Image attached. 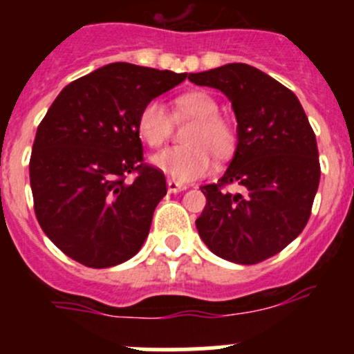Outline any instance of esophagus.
Masks as SVG:
<instances>
[{
	"label": "esophagus",
	"instance_id": "esophagus-1",
	"mask_svg": "<svg viewBox=\"0 0 354 354\" xmlns=\"http://www.w3.org/2000/svg\"><path fill=\"white\" fill-rule=\"evenodd\" d=\"M187 185L178 183V181L174 180H167V192H169V194H178V192H183L187 190Z\"/></svg>",
	"mask_w": 354,
	"mask_h": 354
}]
</instances>
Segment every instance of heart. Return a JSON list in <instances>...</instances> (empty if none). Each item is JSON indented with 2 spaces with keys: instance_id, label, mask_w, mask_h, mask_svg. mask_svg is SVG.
<instances>
[{
  "instance_id": "1",
  "label": "heart",
  "mask_w": 354,
  "mask_h": 354,
  "mask_svg": "<svg viewBox=\"0 0 354 354\" xmlns=\"http://www.w3.org/2000/svg\"><path fill=\"white\" fill-rule=\"evenodd\" d=\"M174 118H190L195 124L185 135L188 145H178L156 154L151 159L157 169L174 181H194L212 167V154L226 159L236 147V133L230 121L219 116V104L203 91H190L174 99ZM142 140L159 149L173 133V118L160 101H149L137 118Z\"/></svg>"
}]
</instances>
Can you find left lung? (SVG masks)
Returning <instances> with one entry per match:
<instances>
[{"mask_svg":"<svg viewBox=\"0 0 354 354\" xmlns=\"http://www.w3.org/2000/svg\"><path fill=\"white\" fill-rule=\"evenodd\" d=\"M188 80L223 92L233 106L238 144L217 183L200 187L207 203L195 221L212 253L253 266L270 259L308 223L320 181L319 149L298 97L255 66L230 63ZM236 183L243 194L222 187Z\"/></svg>","mask_w":354,"mask_h":354,"instance_id":"obj_1","label":"left lung"}]
</instances>
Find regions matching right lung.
<instances>
[{
    "label": "right lung",
    "mask_w": 354,
    "mask_h": 354,
    "mask_svg": "<svg viewBox=\"0 0 354 354\" xmlns=\"http://www.w3.org/2000/svg\"><path fill=\"white\" fill-rule=\"evenodd\" d=\"M187 73L111 63L68 84L32 147L30 188L46 236L92 269L137 255L166 195L162 171L142 164L140 109ZM137 172L133 182L126 174Z\"/></svg>",
    "instance_id": "right-lung-1"
}]
</instances>
